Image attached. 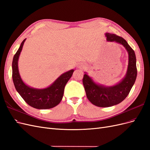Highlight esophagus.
Masks as SVG:
<instances>
[{"label": "esophagus", "instance_id": "34e87169", "mask_svg": "<svg viewBox=\"0 0 150 150\" xmlns=\"http://www.w3.org/2000/svg\"><path fill=\"white\" fill-rule=\"evenodd\" d=\"M78 67H79V69H83V68H84V65H79V66H78Z\"/></svg>", "mask_w": 150, "mask_h": 150}]
</instances>
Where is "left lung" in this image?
Returning <instances> with one entry per match:
<instances>
[{
    "label": "left lung",
    "mask_w": 150,
    "mask_h": 150,
    "mask_svg": "<svg viewBox=\"0 0 150 150\" xmlns=\"http://www.w3.org/2000/svg\"><path fill=\"white\" fill-rule=\"evenodd\" d=\"M108 42H114L122 45L128 54V64L125 76L118 83L112 86L99 84L86 72L83 79V84L86 97L96 107H109L119 104L126 98L133 86L137 76V59L134 50L123 38L110 33H105Z\"/></svg>",
    "instance_id": "left-lung-1"
}]
</instances>
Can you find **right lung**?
<instances>
[{
	"instance_id": "obj_1",
	"label": "right lung",
	"mask_w": 150,
	"mask_h": 150,
	"mask_svg": "<svg viewBox=\"0 0 150 150\" xmlns=\"http://www.w3.org/2000/svg\"><path fill=\"white\" fill-rule=\"evenodd\" d=\"M24 39L13 56L12 61V79L17 92L25 102L37 109H49L59 105L64 95V88L71 78L74 70L71 69L62 74L49 86L44 88H33L24 83L19 74L18 62L22 52Z\"/></svg>"
}]
</instances>
